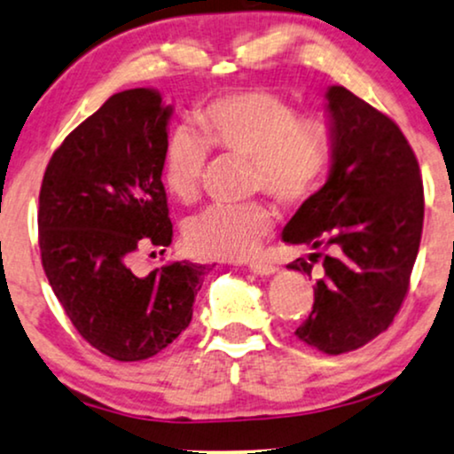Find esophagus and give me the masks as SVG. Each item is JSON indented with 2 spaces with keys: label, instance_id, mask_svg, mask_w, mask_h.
I'll list each match as a JSON object with an SVG mask.
<instances>
[{
  "label": "esophagus",
  "instance_id": "34e87169",
  "mask_svg": "<svg viewBox=\"0 0 454 454\" xmlns=\"http://www.w3.org/2000/svg\"><path fill=\"white\" fill-rule=\"evenodd\" d=\"M248 268H250V271H254V274H259V276H270L276 271V265L270 263V261H250Z\"/></svg>",
  "mask_w": 454,
  "mask_h": 454
}]
</instances>
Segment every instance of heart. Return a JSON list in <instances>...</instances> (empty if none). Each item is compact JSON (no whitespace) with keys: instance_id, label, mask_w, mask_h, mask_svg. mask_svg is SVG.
Listing matches in <instances>:
<instances>
[{"instance_id":"1","label":"heart","mask_w":454,"mask_h":454,"mask_svg":"<svg viewBox=\"0 0 454 454\" xmlns=\"http://www.w3.org/2000/svg\"><path fill=\"white\" fill-rule=\"evenodd\" d=\"M248 159L250 191H265L285 206H300L321 189L333 161V131L323 116H297L286 99L268 89H239L195 110V133H172L163 157V183L176 200L200 195L207 151ZM263 204L207 207L184 227L195 257L238 261L259 248L271 231Z\"/></svg>"}]
</instances>
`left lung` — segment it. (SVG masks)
I'll return each mask as SVG.
<instances>
[{
    "label": "left lung",
    "instance_id": "1",
    "mask_svg": "<svg viewBox=\"0 0 454 454\" xmlns=\"http://www.w3.org/2000/svg\"><path fill=\"white\" fill-rule=\"evenodd\" d=\"M333 131L329 178L286 223L282 239L310 248L291 270L323 276L295 335L327 355L374 340L408 293L423 233L419 161L402 129L344 87H329Z\"/></svg>",
    "mask_w": 454,
    "mask_h": 454
}]
</instances>
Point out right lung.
Returning a JSON list of instances; mask_svg holds the SVG:
<instances>
[{"instance_id":"1","label":"right lung","mask_w":454,"mask_h":454,"mask_svg":"<svg viewBox=\"0 0 454 454\" xmlns=\"http://www.w3.org/2000/svg\"><path fill=\"white\" fill-rule=\"evenodd\" d=\"M172 106L154 89L112 95L48 161L40 189L46 278L78 333L116 361L161 353L189 327L206 265L140 276V250L172 244L161 183Z\"/></svg>"}]
</instances>
